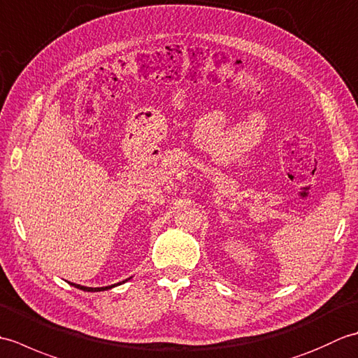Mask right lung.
Wrapping results in <instances>:
<instances>
[{
  "label": "right lung",
  "instance_id": "right-lung-1",
  "mask_svg": "<svg viewBox=\"0 0 358 358\" xmlns=\"http://www.w3.org/2000/svg\"><path fill=\"white\" fill-rule=\"evenodd\" d=\"M71 285L81 289V291H86V292H100V291H106V289H110V287L115 286V285H112V286H106V287H86V286H80V285H75V283H71Z\"/></svg>",
  "mask_w": 358,
  "mask_h": 358
}]
</instances>
